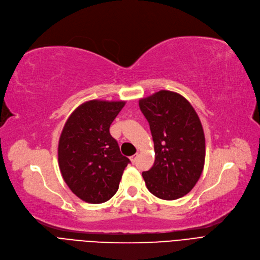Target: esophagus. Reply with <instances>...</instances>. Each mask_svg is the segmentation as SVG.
<instances>
[{"label": "esophagus", "instance_id": "esophagus-1", "mask_svg": "<svg viewBox=\"0 0 260 260\" xmlns=\"http://www.w3.org/2000/svg\"><path fill=\"white\" fill-rule=\"evenodd\" d=\"M137 155H139V153H136V154L132 155V156L130 157V160H131L132 162H135V160H136V157H137Z\"/></svg>", "mask_w": 260, "mask_h": 260}]
</instances>
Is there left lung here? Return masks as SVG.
I'll return each instance as SVG.
<instances>
[{
  "label": "left lung",
  "mask_w": 260,
  "mask_h": 260,
  "mask_svg": "<svg viewBox=\"0 0 260 260\" xmlns=\"http://www.w3.org/2000/svg\"><path fill=\"white\" fill-rule=\"evenodd\" d=\"M154 142L155 161L143 172L148 190L160 200L188 194L205 165L206 142L201 119L182 95L160 90L140 100Z\"/></svg>",
  "instance_id": "8db88e82"
}]
</instances>
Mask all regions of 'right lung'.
<instances>
[{
    "label": "right lung",
    "instance_id": "add662e5",
    "mask_svg": "<svg viewBox=\"0 0 260 260\" xmlns=\"http://www.w3.org/2000/svg\"><path fill=\"white\" fill-rule=\"evenodd\" d=\"M126 102L92 100L68 117L59 136L57 156L69 189L89 204H102L116 193L129 158L120 153L110 125Z\"/></svg>",
    "mask_w": 260,
    "mask_h": 260
}]
</instances>
